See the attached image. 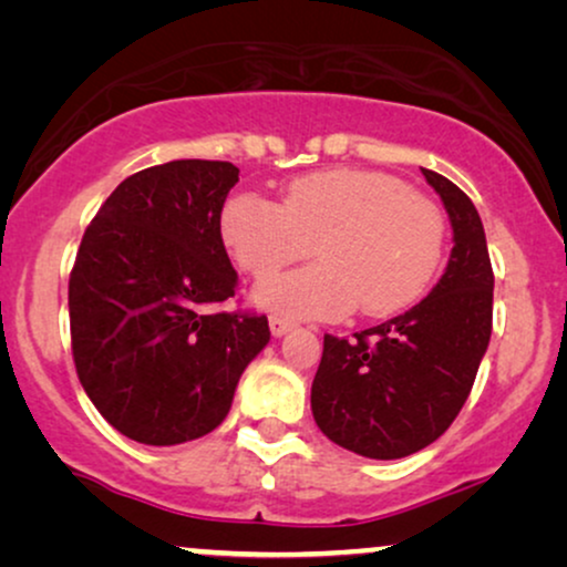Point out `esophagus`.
Masks as SVG:
<instances>
[{
    "instance_id": "34e87169",
    "label": "esophagus",
    "mask_w": 567,
    "mask_h": 567,
    "mask_svg": "<svg viewBox=\"0 0 567 567\" xmlns=\"http://www.w3.org/2000/svg\"><path fill=\"white\" fill-rule=\"evenodd\" d=\"M268 324H270V332H274L276 338H281L284 332H289V328H291V322H289V320H284V317H278V315L270 317Z\"/></svg>"
}]
</instances>
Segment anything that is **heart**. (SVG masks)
<instances>
[{
  "mask_svg": "<svg viewBox=\"0 0 567 567\" xmlns=\"http://www.w3.org/2000/svg\"><path fill=\"white\" fill-rule=\"evenodd\" d=\"M229 258L268 278L307 258L320 262L276 276L255 301L293 320H338L361 305L367 317L400 312L436 276L446 243L444 214L394 175L332 167L286 185L281 204L235 193L219 216Z\"/></svg>",
  "mask_w": 567,
  "mask_h": 567,
  "instance_id": "heart-1",
  "label": "heart"
}]
</instances>
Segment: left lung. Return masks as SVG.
<instances>
[{
	"instance_id": "1",
	"label": "left lung",
	"mask_w": 567,
	"mask_h": 567,
	"mask_svg": "<svg viewBox=\"0 0 567 567\" xmlns=\"http://www.w3.org/2000/svg\"><path fill=\"white\" fill-rule=\"evenodd\" d=\"M452 219L454 247L421 305L353 338L324 336L312 413L338 446L400 460L433 444L470 398L493 330V266L467 193L423 169Z\"/></svg>"
}]
</instances>
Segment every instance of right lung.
Wrapping results in <instances>:
<instances>
[{
	"label": "right lung",
	"instance_id": "add662e5",
	"mask_svg": "<svg viewBox=\"0 0 567 567\" xmlns=\"http://www.w3.org/2000/svg\"><path fill=\"white\" fill-rule=\"evenodd\" d=\"M237 181L231 162L146 167L84 229L69 276L76 377L100 415L138 444L214 431L270 340L266 315L212 309L237 291L219 231Z\"/></svg>",
	"mask_w": 567,
	"mask_h": 567
}]
</instances>
